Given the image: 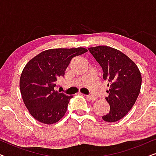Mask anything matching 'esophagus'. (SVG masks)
<instances>
[{
    "instance_id": "1",
    "label": "esophagus",
    "mask_w": 156,
    "mask_h": 156,
    "mask_svg": "<svg viewBox=\"0 0 156 156\" xmlns=\"http://www.w3.org/2000/svg\"><path fill=\"white\" fill-rule=\"evenodd\" d=\"M86 97L87 99H89V100H91V101H95V100H97V98L93 95H87Z\"/></svg>"
}]
</instances>
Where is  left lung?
Here are the masks:
<instances>
[{"mask_svg":"<svg viewBox=\"0 0 156 156\" xmlns=\"http://www.w3.org/2000/svg\"><path fill=\"white\" fill-rule=\"evenodd\" d=\"M89 51L103 69L104 80L108 82L106 99L110 111L102 119L115 122L123 118L135 104L141 87V74L135 62L116 49L101 45L89 48Z\"/></svg>","mask_w":156,"mask_h":156,"instance_id":"8db88e82","label":"left lung"}]
</instances>
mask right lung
Masks as SVG:
<instances>
[{"mask_svg":"<svg viewBox=\"0 0 156 156\" xmlns=\"http://www.w3.org/2000/svg\"><path fill=\"white\" fill-rule=\"evenodd\" d=\"M84 48H57L44 50L25 66L20 79L23 102L36 120L53 124L64 116L70 99L56 91V81L65 72L73 57L87 52Z\"/></svg>","mask_w":156,"mask_h":156,"instance_id":"1","label":"right lung"}]
</instances>
